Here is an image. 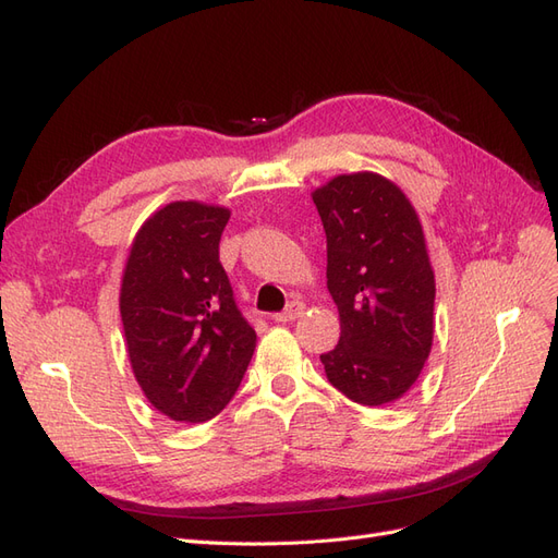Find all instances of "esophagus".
Returning a JSON list of instances; mask_svg holds the SVG:
<instances>
[{"label": "esophagus", "instance_id": "esophagus-1", "mask_svg": "<svg viewBox=\"0 0 558 558\" xmlns=\"http://www.w3.org/2000/svg\"><path fill=\"white\" fill-rule=\"evenodd\" d=\"M302 314H305V305H302V302H298V300H293L291 305L286 307L283 312L272 314V318L277 320V324H289V320H295V318H300Z\"/></svg>", "mask_w": 558, "mask_h": 558}]
</instances>
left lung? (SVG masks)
<instances>
[{
	"label": "left lung",
	"instance_id": "obj_1",
	"mask_svg": "<svg viewBox=\"0 0 558 558\" xmlns=\"http://www.w3.org/2000/svg\"><path fill=\"white\" fill-rule=\"evenodd\" d=\"M312 199L342 328L320 363L337 391L379 408L410 391L433 347L435 275L424 228L408 195L375 172L335 177Z\"/></svg>",
	"mask_w": 558,
	"mask_h": 558
}]
</instances>
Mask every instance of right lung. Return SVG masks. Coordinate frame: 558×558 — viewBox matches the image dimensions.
Listing matches in <instances>:
<instances>
[{
	"instance_id": "obj_1",
	"label": "right lung",
	"mask_w": 558,
	"mask_h": 558,
	"mask_svg": "<svg viewBox=\"0 0 558 558\" xmlns=\"http://www.w3.org/2000/svg\"><path fill=\"white\" fill-rule=\"evenodd\" d=\"M230 209L170 202L134 234L121 281L130 365L146 400L181 424H205L232 400L256 349L234 305L218 242Z\"/></svg>"
}]
</instances>
